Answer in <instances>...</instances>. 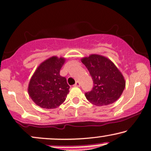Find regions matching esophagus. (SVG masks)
I'll list each match as a JSON object with an SVG mask.
<instances>
[{
  "label": "esophagus",
  "instance_id": "1",
  "mask_svg": "<svg viewBox=\"0 0 151 151\" xmlns=\"http://www.w3.org/2000/svg\"><path fill=\"white\" fill-rule=\"evenodd\" d=\"M74 86H80V83H79V81H76Z\"/></svg>",
  "mask_w": 151,
  "mask_h": 151
}]
</instances>
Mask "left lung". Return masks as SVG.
Here are the masks:
<instances>
[{
  "label": "left lung",
  "mask_w": 151,
  "mask_h": 151,
  "mask_svg": "<svg viewBox=\"0 0 151 151\" xmlns=\"http://www.w3.org/2000/svg\"><path fill=\"white\" fill-rule=\"evenodd\" d=\"M81 62L93 81L92 90L85 93L86 99L99 106L112 104L119 99L126 82L115 65L108 58L96 54L82 58Z\"/></svg>",
  "instance_id": "left-lung-1"
}]
</instances>
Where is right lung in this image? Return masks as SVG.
<instances>
[{"instance_id": "1", "label": "right lung", "mask_w": 151, "mask_h": 151, "mask_svg": "<svg viewBox=\"0 0 151 151\" xmlns=\"http://www.w3.org/2000/svg\"><path fill=\"white\" fill-rule=\"evenodd\" d=\"M65 62V58L52 56L43 62L31 78L29 95L41 108H56L66 99L70 86L66 78L60 75Z\"/></svg>"}]
</instances>
